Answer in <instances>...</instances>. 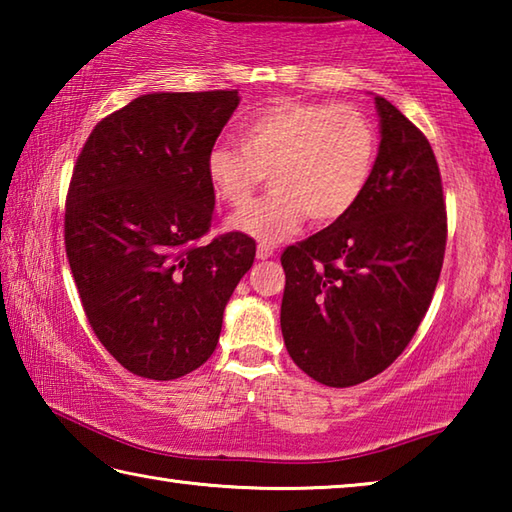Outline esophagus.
<instances>
[{
  "instance_id": "34e87169",
  "label": "esophagus",
  "mask_w": 512,
  "mask_h": 512,
  "mask_svg": "<svg viewBox=\"0 0 512 512\" xmlns=\"http://www.w3.org/2000/svg\"><path fill=\"white\" fill-rule=\"evenodd\" d=\"M268 257H273V246L259 244L257 246V259H268Z\"/></svg>"
}]
</instances>
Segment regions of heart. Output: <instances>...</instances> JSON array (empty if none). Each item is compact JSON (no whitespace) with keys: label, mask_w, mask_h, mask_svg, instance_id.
Masks as SVG:
<instances>
[{"label":"heart","mask_w":512,"mask_h":512,"mask_svg":"<svg viewBox=\"0 0 512 512\" xmlns=\"http://www.w3.org/2000/svg\"><path fill=\"white\" fill-rule=\"evenodd\" d=\"M238 149L214 146L205 173L225 205L245 207L268 175L274 192L232 219V228L262 244L348 216L377 167L379 135L361 110L339 103L282 99L248 117Z\"/></svg>","instance_id":"heart-1"}]
</instances>
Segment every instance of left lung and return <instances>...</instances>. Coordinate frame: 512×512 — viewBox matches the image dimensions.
I'll return each instance as SVG.
<instances>
[{
	"label": "left lung",
	"instance_id": "1",
	"mask_svg": "<svg viewBox=\"0 0 512 512\" xmlns=\"http://www.w3.org/2000/svg\"><path fill=\"white\" fill-rule=\"evenodd\" d=\"M357 207L284 250L280 325L296 366L345 388L384 372L418 332L447 246L443 180L427 137L391 101Z\"/></svg>",
	"mask_w": 512,
	"mask_h": 512
}]
</instances>
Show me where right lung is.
Instances as JSON below:
<instances>
[{
	"mask_svg": "<svg viewBox=\"0 0 512 512\" xmlns=\"http://www.w3.org/2000/svg\"><path fill=\"white\" fill-rule=\"evenodd\" d=\"M237 90L142 94L103 117L74 164L65 250L85 318L128 372L169 381L201 368L255 239L214 223L205 160Z\"/></svg>",
	"mask_w": 512,
	"mask_h": 512,
	"instance_id": "add662e5",
	"label": "right lung"
}]
</instances>
